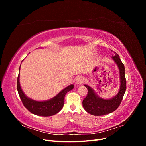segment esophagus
<instances>
[{
	"label": "esophagus",
	"mask_w": 146,
	"mask_h": 146,
	"mask_svg": "<svg viewBox=\"0 0 146 146\" xmlns=\"http://www.w3.org/2000/svg\"><path fill=\"white\" fill-rule=\"evenodd\" d=\"M83 82H84V78H83L82 76H78L76 80V83L77 85H80V84H82Z\"/></svg>",
	"instance_id": "obj_1"
}]
</instances>
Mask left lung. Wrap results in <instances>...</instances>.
Wrapping results in <instances>:
<instances>
[{"label": "left lung", "instance_id": "8db88e82", "mask_svg": "<svg viewBox=\"0 0 146 146\" xmlns=\"http://www.w3.org/2000/svg\"><path fill=\"white\" fill-rule=\"evenodd\" d=\"M112 58L115 61L120 72L121 87L117 94L111 99H103L99 98L96 94L91 87L85 85L88 89V94L83 100V106L85 111L94 116H104L111 113L119 107L122 100L123 95L126 90V78L125 76V68L119 56L115 52V55L112 56Z\"/></svg>", "mask_w": 146, "mask_h": 146}]
</instances>
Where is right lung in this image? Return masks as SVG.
Segmentation results:
<instances>
[{
    "instance_id": "add662e5",
    "label": "right lung",
    "mask_w": 146,
    "mask_h": 146,
    "mask_svg": "<svg viewBox=\"0 0 146 146\" xmlns=\"http://www.w3.org/2000/svg\"><path fill=\"white\" fill-rule=\"evenodd\" d=\"M73 88L74 85H70L64 88L59 94L50 100L43 102L36 101L27 98L24 94L20 86L19 73L17 77V90L22 102L30 113L40 116H50L58 113L62 109L64 105L66 94L72 90Z\"/></svg>"
}]
</instances>
